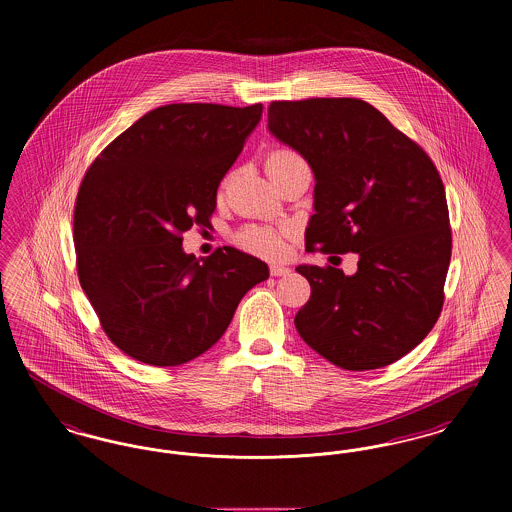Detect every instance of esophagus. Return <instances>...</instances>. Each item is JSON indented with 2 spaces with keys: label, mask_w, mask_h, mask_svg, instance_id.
Segmentation results:
<instances>
[{
  "label": "esophagus",
  "mask_w": 512,
  "mask_h": 512,
  "mask_svg": "<svg viewBox=\"0 0 512 512\" xmlns=\"http://www.w3.org/2000/svg\"><path fill=\"white\" fill-rule=\"evenodd\" d=\"M292 270L284 265H270V276H288Z\"/></svg>",
  "instance_id": "1"
}]
</instances>
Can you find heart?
Listing matches in <instances>:
<instances>
[{
  "label": "heart",
  "instance_id": "heart-1",
  "mask_svg": "<svg viewBox=\"0 0 512 512\" xmlns=\"http://www.w3.org/2000/svg\"><path fill=\"white\" fill-rule=\"evenodd\" d=\"M303 159L292 149H274L268 155L267 165H292ZM238 244L263 257H280L286 249V232L268 226H249L238 234Z\"/></svg>",
  "mask_w": 512,
  "mask_h": 512
}]
</instances>
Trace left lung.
I'll list each match as a JSON object with an SVG mask.
<instances>
[{
	"label": "left lung",
	"mask_w": 512,
	"mask_h": 512,
	"mask_svg": "<svg viewBox=\"0 0 512 512\" xmlns=\"http://www.w3.org/2000/svg\"><path fill=\"white\" fill-rule=\"evenodd\" d=\"M268 130L315 172L305 249L359 255L353 276L295 268L311 284L293 320L299 336L345 370L395 363L443 307L451 228L436 165L363 99L272 101Z\"/></svg>",
	"instance_id": "1"
}]
</instances>
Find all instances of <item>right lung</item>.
<instances>
[{
    "instance_id": "1",
    "label": "right lung",
    "mask_w": 512,
    "mask_h": 512,
    "mask_svg": "<svg viewBox=\"0 0 512 512\" xmlns=\"http://www.w3.org/2000/svg\"><path fill=\"white\" fill-rule=\"evenodd\" d=\"M263 105L171 103L134 122L86 172L74 205L76 270L103 332L128 357L184 365L213 347L268 267L234 247L205 259L182 234L209 226L222 176Z\"/></svg>"
}]
</instances>
